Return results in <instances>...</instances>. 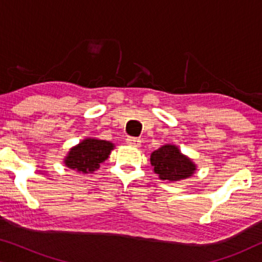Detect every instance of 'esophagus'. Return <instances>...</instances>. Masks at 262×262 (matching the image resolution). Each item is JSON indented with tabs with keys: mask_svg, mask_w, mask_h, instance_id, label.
Wrapping results in <instances>:
<instances>
[{
	"mask_svg": "<svg viewBox=\"0 0 262 262\" xmlns=\"http://www.w3.org/2000/svg\"><path fill=\"white\" fill-rule=\"evenodd\" d=\"M126 143L131 146H139V145H141V141H139V139L136 138V137H127Z\"/></svg>",
	"mask_w": 262,
	"mask_h": 262,
	"instance_id": "1",
	"label": "esophagus"
}]
</instances>
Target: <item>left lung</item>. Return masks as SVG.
I'll list each match as a JSON object with an SVG mask.
<instances>
[{"label":"left lung","instance_id":"1","mask_svg":"<svg viewBox=\"0 0 262 262\" xmlns=\"http://www.w3.org/2000/svg\"><path fill=\"white\" fill-rule=\"evenodd\" d=\"M154 171L161 180L179 181L194 173L195 166L188 157L182 155L175 145H163L150 157Z\"/></svg>","mask_w":262,"mask_h":262}]
</instances>
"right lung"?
<instances>
[{"mask_svg":"<svg viewBox=\"0 0 262 262\" xmlns=\"http://www.w3.org/2000/svg\"><path fill=\"white\" fill-rule=\"evenodd\" d=\"M113 149L112 143L100 139H84L80 144L74 146L66 157L64 163L71 169L80 173H93L99 169L100 164L105 162L111 150Z\"/></svg>","mask_w":262,"mask_h":262,"instance_id":"1","label":"right lung"}]
</instances>
